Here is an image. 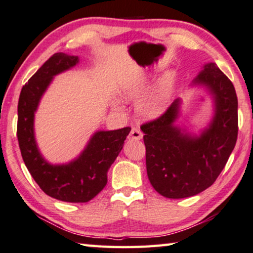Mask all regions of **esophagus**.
Segmentation results:
<instances>
[{"instance_id": "esophagus-1", "label": "esophagus", "mask_w": 253, "mask_h": 253, "mask_svg": "<svg viewBox=\"0 0 253 253\" xmlns=\"http://www.w3.org/2000/svg\"><path fill=\"white\" fill-rule=\"evenodd\" d=\"M143 138V132L139 129L138 127H134L129 132V139L134 140H139Z\"/></svg>"}]
</instances>
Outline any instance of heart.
<instances>
[{
    "instance_id": "heart-1",
    "label": "heart",
    "mask_w": 253,
    "mask_h": 253,
    "mask_svg": "<svg viewBox=\"0 0 253 253\" xmlns=\"http://www.w3.org/2000/svg\"><path fill=\"white\" fill-rule=\"evenodd\" d=\"M153 75L146 72L135 77L124 84V91L129 98H137L146 90ZM175 84V75L172 71L165 72L157 84L137 102L136 109L145 118L161 117L168 109Z\"/></svg>"
}]
</instances>
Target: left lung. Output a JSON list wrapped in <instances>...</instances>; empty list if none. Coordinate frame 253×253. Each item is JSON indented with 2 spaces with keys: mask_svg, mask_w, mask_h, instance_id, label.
<instances>
[{
  "mask_svg": "<svg viewBox=\"0 0 253 253\" xmlns=\"http://www.w3.org/2000/svg\"><path fill=\"white\" fill-rule=\"evenodd\" d=\"M191 88L204 89L213 105L211 119L199 132L176 124L181 98L163 116L140 127L148 179L156 192L169 199L188 198L211 186L237 143L238 98L228 77L216 63H204Z\"/></svg>",
  "mask_w": 253,
  "mask_h": 253,
  "instance_id": "8db88e82",
  "label": "left lung"
}]
</instances>
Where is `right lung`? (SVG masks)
<instances>
[{
  "mask_svg": "<svg viewBox=\"0 0 253 253\" xmlns=\"http://www.w3.org/2000/svg\"><path fill=\"white\" fill-rule=\"evenodd\" d=\"M78 63L76 55L54 53L23 85L18 105V140L25 166L46 195L71 203L88 202L106 186L107 173L131 129L97 130L72 161L53 164L45 160L34 131L36 113L54 77Z\"/></svg>",
  "mask_w": 253,
  "mask_h": 253,
  "instance_id": "obj_1",
  "label": "right lung"
}]
</instances>
